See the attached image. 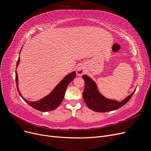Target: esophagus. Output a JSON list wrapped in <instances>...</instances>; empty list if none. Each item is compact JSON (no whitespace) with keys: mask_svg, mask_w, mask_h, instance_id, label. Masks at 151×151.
<instances>
[{"mask_svg":"<svg viewBox=\"0 0 151 151\" xmlns=\"http://www.w3.org/2000/svg\"><path fill=\"white\" fill-rule=\"evenodd\" d=\"M84 72H85L84 68L82 65H80L79 67H77V74L78 76H81L82 75L84 74Z\"/></svg>","mask_w":151,"mask_h":151,"instance_id":"esophagus-1","label":"esophagus"}]
</instances>
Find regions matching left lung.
Listing matches in <instances>:
<instances>
[{"label":"left lung","mask_w":151,"mask_h":151,"mask_svg":"<svg viewBox=\"0 0 151 151\" xmlns=\"http://www.w3.org/2000/svg\"><path fill=\"white\" fill-rule=\"evenodd\" d=\"M83 78L85 83L83 92L84 100L88 108L94 111L108 112L120 108L129 101L135 91V90L134 91L122 101H118L104 97L99 91L95 82L88 76L83 75Z\"/></svg>","instance_id":"obj_1"}]
</instances>
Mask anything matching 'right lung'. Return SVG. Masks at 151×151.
I'll return each mask as SVG.
<instances>
[{
	"mask_svg": "<svg viewBox=\"0 0 151 151\" xmlns=\"http://www.w3.org/2000/svg\"><path fill=\"white\" fill-rule=\"evenodd\" d=\"M19 62L20 58L19 57V58H18V60L17 62L16 68L19 65ZM76 76V71H74L70 73V74H67L56 86L55 88L52 90V92L48 94L47 96H45L40 100H38V101H29L23 98V96H22L20 93L19 88H18V76L17 72L16 71V82L17 85V89L18 91V93H19V95L21 96V97L31 107H33V108L40 111L45 112L52 111L53 109H56L62 103L63 98H64L65 93L68 85L75 78Z\"/></svg>",
	"mask_w": 151,
	"mask_h": 151,
	"instance_id": "1",
	"label": "right lung"
}]
</instances>
